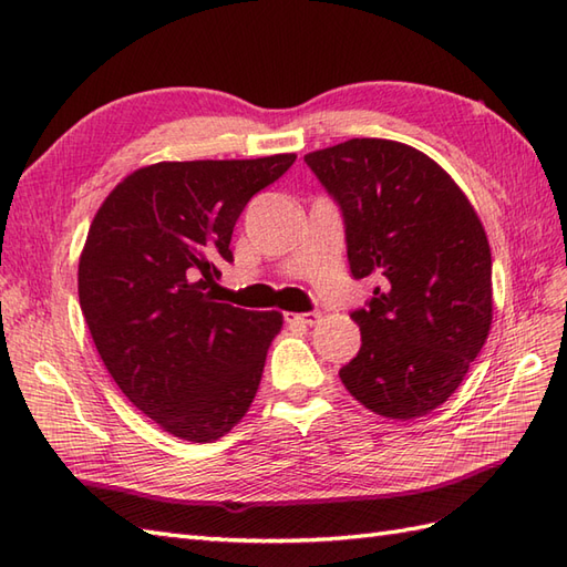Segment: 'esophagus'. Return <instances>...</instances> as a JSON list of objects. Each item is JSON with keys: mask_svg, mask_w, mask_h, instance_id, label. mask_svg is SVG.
Returning a JSON list of instances; mask_svg holds the SVG:
<instances>
[{"mask_svg": "<svg viewBox=\"0 0 567 567\" xmlns=\"http://www.w3.org/2000/svg\"><path fill=\"white\" fill-rule=\"evenodd\" d=\"M288 322H296V324H315L320 320V312H300V315H286Z\"/></svg>", "mask_w": 567, "mask_h": 567, "instance_id": "esophagus-1", "label": "esophagus"}]
</instances>
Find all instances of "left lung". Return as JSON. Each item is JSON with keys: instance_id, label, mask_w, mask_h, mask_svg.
<instances>
[{"instance_id": "left-lung-1", "label": "left lung", "mask_w": 567, "mask_h": 567, "mask_svg": "<svg viewBox=\"0 0 567 567\" xmlns=\"http://www.w3.org/2000/svg\"><path fill=\"white\" fill-rule=\"evenodd\" d=\"M339 204L353 279L375 276L351 312L361 351L343 388L384 419H419L460 388L493 320L491 247L460 185L390 140H349L306 156Z\"/></svg>"}]
</instances>
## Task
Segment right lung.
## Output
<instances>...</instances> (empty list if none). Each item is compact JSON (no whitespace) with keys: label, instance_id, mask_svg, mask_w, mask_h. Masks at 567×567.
Returning <instances> with one entry per match:
<instances>
[{"label":"right lung","instance_id":"right-lung-1","mask_svg":"<svg viewBox=\"0 0 567 567\" xmlns=\"http://www.w3.org/2000/svg\"><path fill=\"white\" fill-rule=\"evenodd\" d=\"M296 154L163 161L110 192L79 257V302L110 375L165 433L212 443L257 394L281 312L216 302L245 204Z\"/></svg>","mask_w":567,"mask_h":567}]
</instances>
